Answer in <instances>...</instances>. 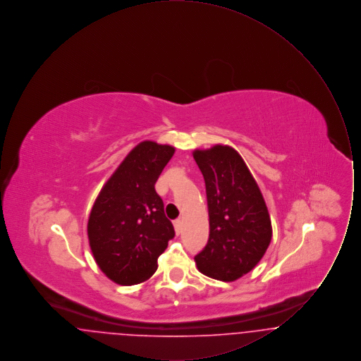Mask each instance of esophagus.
Segmentation results:
<instances>
[{"instance_id":"esophagus-1","label":"esophagus","mask_w":361,"mask_h":361,"mask_svg":"<svg viewBox=\"0 0 361 361\" xmlns=\"http://www.w3.org/2000/svg\"><path fill=\"white\" fill-rule=\"evenodd\" d=\"M173 226H174L176 234H177V235H180V233H181V228H183V224H181V221H180V219H176V221L173 222Z\"/></svg>"}]
</instances>
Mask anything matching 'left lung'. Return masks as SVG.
<instances>
[{"label":"left lung","instance_id":"left-lung-1","mask_svg":"<svg viewBox=\"0 0 361 361\" xmlns=\"http://www.w3.org/2000/svg\"><path fill=\"white\" fill-rule=\"evenodd\" d=\"M206 183L209 238L195 256L203 275L234 281L250 272L272 240L269 212L255 177L230 146L195 150Z\"/></svg>","mask_w":361,"mask_h":361}]
</instances>
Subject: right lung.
<instances>
[{"mask_svg":"<svg viewBox=\"0 0 361 361\" xmlns=\"http://www.w3.org/2000/svg\"><path fill=\"white\" fill-rule=\"evenodd\" d=\"M174 147L143 140L104 184L87 221V238L104 275L121 286L146 281L174 237L155 183Z\"/></svg>","mask_w":361,"mask_h":361,"instance_id":"right-lung-1","label":"right lung"}]
</instances>
